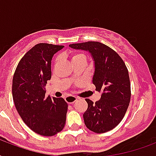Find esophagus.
<instances>
[{
	"label": "esophagus",
	"mask_w": 156,
	"mask_h": 156,
	"mask_svg": "<svg viewBox=\"0 0 156 156\" xmlns=\"http://www.w3.org/2000/svg\"><path fill=\"white\" fill-rule=\"evenodd\" d=\"M78 100V98L75 97V96H67L66 97V101L68 104H73V103L75 102L76 100Z\"/></svg>",
	"instance_id": "34e87169"
}]
</instances>
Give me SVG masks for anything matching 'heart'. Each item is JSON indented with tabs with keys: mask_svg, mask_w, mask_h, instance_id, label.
<instances>
[{
	"mask_svg": "<svg viewBox=\"0 0 156 156\" xmlns=\"http://www.w3.org/2000/svg\"><path fill=\"white\" fill-rule=\"evenodd\" d=\"M86 61V56L82 53H73L71 56V61L72 63H75L78 61Z\"/></svg>",
	"mask_w": 156,
	"mask_h": 156,
	"instance_id": "1",
	"label": "heart"
}]
</instances>
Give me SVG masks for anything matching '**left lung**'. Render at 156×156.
Instances as JSON below:
<instances>
[{
  "label": "left lung",
  "mask_w": 156,
  "mask_h": 156,
  "mask_svg": "<svg viewBox=\"0 0 156 156\" xmlns=\"http://www.w3.org/2000/svg\"><path fill=\"white\" fill-rule=\"evenodd\" d=\"M87 51L95 62L92 83L101 98L95 103L87 99L88 108L83 114L86 126L102 133L112 130L123 119L130 101L129 72L121 57L108 46L95 41L69 45Z\"/></svg>",
  "instance_id": "8db88e82"
}]
</instances>
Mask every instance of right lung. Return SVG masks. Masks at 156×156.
I'll list each match as a JSON object with an SVG mask.
<instances>
[{"mask_svg":"<svg viewBox=\"0 0 156 156\" xmlns=\"http://www.w3.org/2000/svg\"><path fill=\"white\" fill-rule=\"evenodd\" d=\"M62 45L38 44L23 56L13 78L12 94L24 123L38 134L53 136L63 129L68 104L62 98L45 97L51 61Z\"/></svg>","mask_w":156,"mask_h":156,"instance_id":"add662e5","label":"right lung"}]
</instances>
